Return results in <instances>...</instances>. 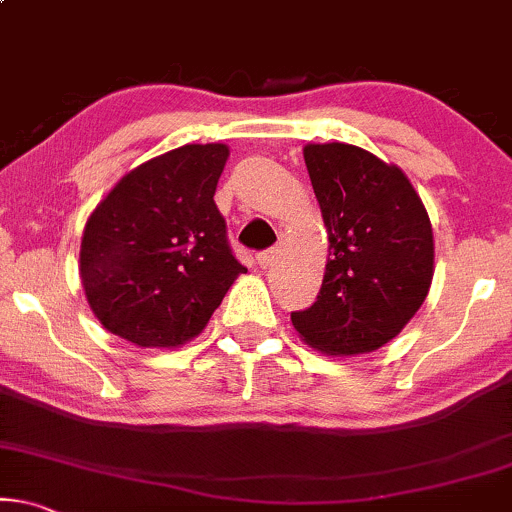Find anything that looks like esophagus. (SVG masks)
Masks as SVG:
<instances>
[{
	"instance_id": "obj_1",
	"label": "esophagus",
	"mask_w": 512,
	"mask_h": 512,
	"mask_svg": "<svg viewBox=\"0 0 512 512\" xmlns=\"http://www.w3.org/2000/svg\"><path fill=\"white\" fill-rule=\"evenodd\" d=\"M278 255H281V252H278L276 248L264 250V252H260V255H257V264H260L262 269H269L271 264H274V262L278 260Z\"/></svg>"
}]
</instances>
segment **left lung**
Segmentation results:
<instances>
[{
    "mask_svg": "<svg viewBox=\"0 0 512 512\" xmlns=\"http://www.w3.org/2000/svg\"><path fill=\"white\" fill-rule=\"evenodd\" d=\"M327 229L318 299L292 313L299 337L330 356L377 351L410 323L433 281V229L407 175L356 145H306Z\"/></svg>",
    "mask_w": 512,
    "mask_h": 512,
    "instance_id": "8db88e82",
    "label": "left lung"
}]
</instances>
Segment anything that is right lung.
I'll return each instance as SVG.
<instances>
[{
  "instance_id": "obj_1",
  "label": "right lung",
  "mask_w": 512,
  "mask_h": 512,
  "mask_svg": "<svg viewBox=\"0 0 512 512\" xmlns=\"http://www.w3.org/2000/svg\"><path fill=\"white\" fill-rule=\"evenodd\" d=\"M229 147L185 145L128 170L88 217L79 276L105 330L175 349L208 325L245 269L213 196Z\"/></svg>"
}]
</instances>
